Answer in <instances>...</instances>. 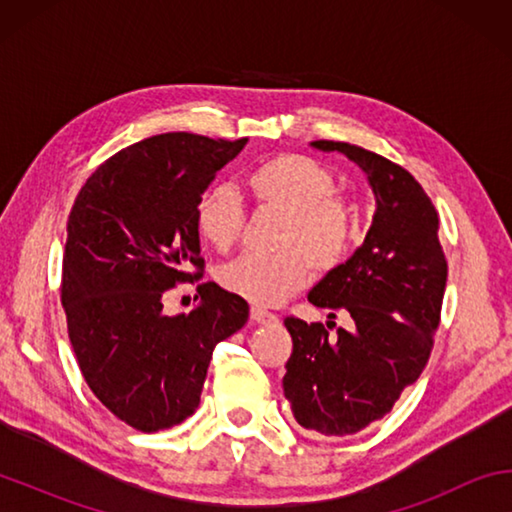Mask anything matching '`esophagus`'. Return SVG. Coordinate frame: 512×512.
Here are the masks:
<instances>
[{
  "label": "esophagus",
  "instance_id": "esophagus-1",
  "mask_svg": "<svg viewBox=\"0 0 512 512\" xmlns=\"http://www.w3.org/2000/svg\"><path fill=\"white\" fill-rule=\"evenodd\" d=\"M250 320H253V323H259V325H268V323H273V320H277V316L271 314V311L262 309V307H253V309H250Z\"/></svg>",
  "mask_w": 512,
  "mask_h": 512
}]
</instances>
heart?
<instances>
[{
    "label": "heart",
    "mask_w": 512,
    "mask_h": 512,
    "mask_svg": "<svg viewBox=\"0 0 512 512\" xmlns=\"http://www.w3.org/2000/svg\"><path fill=\"white\" fill-rule=\"evenodd\" d=\"M259 210L280 212L273 255H246L221 268L219 282L253 305H280L309 282L341 268L357 241V210L336 192V176L323 162L300 153L268 158L246 176ZM194 225L207 244L230 253L246 228L235 189L207 187L194 207Z\"/></svg>",
    "instance_id": "obj_1"
}]
</instances>
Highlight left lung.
Listing matches in <instances>:
<instances>
[{"instance_id":"8db88e82","label":"left lung","mask_w":512,"mask_h":512,"mask_svg":"<svg viewBox=\"0 0 512 512\" xmlns=\"http://www.w3.org/2000/svg\"><path fill=\"white\" fill-rule=\"evenodd\" d=\"M359 164L377 196L363 246L309 291V302L348 311L352 329L287 316L293 352L282 379L300 427L348 436L391 413L402 391L422 375L447 284L438 212L400 164L348 142H311Z\"/></svg>"}]
</instances>
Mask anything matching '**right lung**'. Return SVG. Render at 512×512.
Wrapping results in <instances>:
<instances>
[{"label":"right lung","instance_id":"obj_1","mask_svg":"<svg viewBox=\"0 0 512 512\" xmlns=\"http://www.w3.org/2000/svg\"><path fill=\"white\" fill-rule=\"evenodd\" d=\"M246 146L164 133L126 146L85 180L67 219L60 300L81 375L133 429L153 433L196 411L212 352L248 320V302L201 282L189 314L162 298L205 273L194 207Z\"/></svg>","mask_w":512,"mask_h":512}]
</instances>
